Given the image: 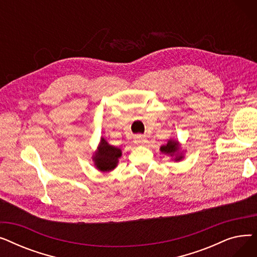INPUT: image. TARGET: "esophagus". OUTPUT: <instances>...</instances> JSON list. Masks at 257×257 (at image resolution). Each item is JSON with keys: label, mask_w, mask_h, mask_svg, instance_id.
I'll use <instances>...</instances> for the list:
<instances>
[{"label": "esophagus", "mask_w": 257, "mask_h": 257, "mask_svg": "<svg viewBox=\"0 0 257 257\" xmlns=\"http://www.w3.org/2000/svg\"><path fill=\"white\" fill-rule=\"evenodd\" d=\"M147 143V139L143 136H136L134 137V144L137 145H144Z\"/></svg>", "instance_id": "34e87169"}]
</instances>
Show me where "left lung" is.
<instances>
[{
  "label": "left lung",
  "mask_w": 257,
  "mask_h": 257,
  "mask_svg": "<svg viewBox=\"0 0 257 257\" xmlns=\"http://www.w3.org/2000/svg\"><path fill=\"white\" fill-rule=\"evenodd\" d=\"M160 152L172 157V160L174 161H180L184 158L183 151H181V145L177 140L170 139L168 140V143L166 145H163L160 147Z\"/></svg>",
  "instance_id": "1"
}]
</instances>
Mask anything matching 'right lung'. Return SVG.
Returning <instances> with one entry per match:
<instances>
[{"instance_id":"1","label":"right lung","mask_w":257,"mask_h":257,"mask_svg":"<svg viewBox=\"0 0 257 257\" xmlns=\"http://www.w3.org/2000/svg\"><path fill=\"white\" fill-rule=\"evenodd\" d=\"M121 156V149L111 146L104 138L100 139V144L92 155V161L96 169L102 173L111 172L118 164Z\"/></svg>"}]
</instances>
